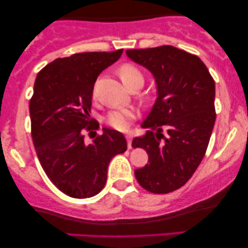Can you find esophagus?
<instances>
[{
	"instance_id": "obj_1",
	"label": "esophagus",
	"mask_w": 248,
	"mask_h": 248,
	"mask_svg": "<svg viewBox=\"0 0 248 248\" xmlns=\"http://www.w3.org/2000/svg\"><path fill=\"white\" fill-rule=\"evenodd\" d=\"M132 139H133L132 134L127 133V134H126V140H127V143H128V148L132 147Z\"/></svg>"
}]
</instances>
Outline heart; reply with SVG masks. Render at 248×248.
Listing matches in <instances>:
<instances>
[{
	"label": "heart",
	"mask_w": 248,
	"mask_h": 248,
	"mask_svg": "<svg viewBox=\"0 0 248 248\" xmlns=\"http://www.w3.org/2000/svg\"><path fill=\"white\" fill-rule=\"evenodd\" d=\"M119 76L121 80L127 87H130L134 84L143 85L144 76L135 65L124 64L119 67ZM96 96V87H93V98ZM135 110L132 108H118L108 113L106 122L110 127L118 130H127L132 121L135 119Z\"/></svg>",
	"instance_id": "heart-1"
}]
</instances>
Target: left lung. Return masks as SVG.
Instances as JSON below:
<instances>
[{"label":"left lung","mask_w":248,"mask_h":248,"mask_svg":"<svg viewBox=\"0 0 248 248\" xmlns=\"http://www.w3.org/2000/svg\"><path fill=\"white\" fill-rule=\"evenodd\" d=\"M127 56L155 77L157 99L142 124L147 132L133 148L148 154L135 170L152 193H169L191 178L204 155L216 121L215 80L197 56L171 45L127 50Z\"/></svg>","instance_id":"8db88e82"}]
</instances>
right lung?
<instances>
[{
  "instance_id": "1",
  "label": "right lung",
  "mask_w": 248,
  "mask_h": 248,
  "mask_svg": "<svg viewBox=\"0 0 248 248\" xmlns=\"http://www.w3.org/2000/svg\"><path fill=\"white\" fill-rule=\"evenodd\" d=\"M122 52L75 53L50 62L36 77L29 104L33 146L47 177L70 197L98 195L110 160L127 150L126 139L116 130L94 132L90 144L84 135L99 128L90 116L96 78Z\"/></svg>"
}]
</instances>
